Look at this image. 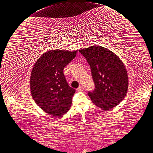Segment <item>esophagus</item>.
I'll use <instances>...</instances> for the list:
<instances>
[{
    "label": "esophagus",
    "mask_w": 153,
    "mask_h": 153,
    "mask_svg": "<svg viewBox=\"0 0 153 153\" xmlns=\"http://www.w3.org/2000/svg\"><path fill=\"white\" fill-rule=\"evenodd\" d=\"M83 90H84V88L82 86H79V88H77V91H83Z\"/></svg>",
    "instance_id": "esophagus-1"
}]
</instances>
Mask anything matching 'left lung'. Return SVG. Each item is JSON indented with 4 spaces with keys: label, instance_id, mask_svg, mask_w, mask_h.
<instances>
[{
    "label": "left lung",
    "instance_id": "left-lung-1",
    "mask_svg": "<svg viewBox=\"0 0 153 153\" xmlns=\"http://www.w3.org/2000/svg\"><path fill=\"white\" fill-rule=\"evenodd\" d=\"M79 52L91 68L95 89L88 93L93 103L102 110H109L124 99L128 89V77L124 63L114 53L100 46Z\"/></svg>",
    "mask_w": 153,
    "mask_h": 153
}]
</instances>
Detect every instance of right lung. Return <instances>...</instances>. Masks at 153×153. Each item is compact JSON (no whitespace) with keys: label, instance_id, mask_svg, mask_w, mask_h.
I'll list each match as a JSON object with an SVG mask.
<instances>
[{"label":"right lung","instance_id":"add662e5","mask_svg":"<svg viewBox=\"0 0 153 153\" xmlns=\"http://www.w3.org/2000/svg\"><path fill=\"white\" fill-rule=\"evenodd\" d=\"M77 50H49L33 66L30 91L37 105L48 114L60 117L68 111L76 90L68 85L63 68L77 55Z\"/></svg>","mask_w":153,"mask_h":153}]
</instances>
